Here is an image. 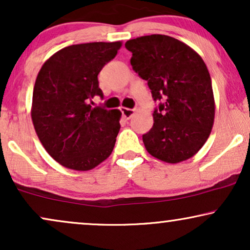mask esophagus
<instances>
[{
    "label": "esophagus",
    "instance_id": "obj_1",
    "mask_svg": "<svg viewBox=\"0 0 250 250\" xmlns=\"http://www.w3.org/2000/svg\"><path fill=\"white\" fill-rule=\"evenodd\" d=\"M121 113H122V116L125 119H130L132 115H134L135 113V109H131V108H125V107H122L121 108Z\"/></svg>",
    "mask_w": 250,
    "mask_h": 250
}]
</instances>
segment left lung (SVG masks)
I'll return each mask as SVG.
<instances>
[{
    "instance_id": "left-lung-1",
    "label": "left lung",
    "mask_w": 250,
    "mask_h": 250,
    "mask_svg": "<svg viewBox=\"0 0 250 250\" xmlns=\"http://www.w3.org/2000/svg\"><path fill=\"white\" fill-rule=\"evenodd\" d=\"M130 63L154 102L153 125L143 135L151 156L169 164L191 158L209 138L214 120L211 77L200 55L175 38L151 34L128 40Z\"/></svg>"
}]
</instances>
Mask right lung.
I'll list each match as a JSON object with an SVG mask.
<instances>
[{
  "mask_svg": "<svg viewBox=\"0 0 250 250\" xmlns=\"http://www.w3.org/2000/svg\"><path fill=\"white\" fill-rule=\"evenodd\" d=\"M120 47V41L68 46L50 56L37 76L34 129L50 157L67 168L92 169L112 153L121 112L91 104L104 97L98 75Z\"/></svg>",
  "mask_w": 250,
  "mask_h": 250,
  "instance_id": "obj_1",
  "label": "right lung"
}]
</instances>
